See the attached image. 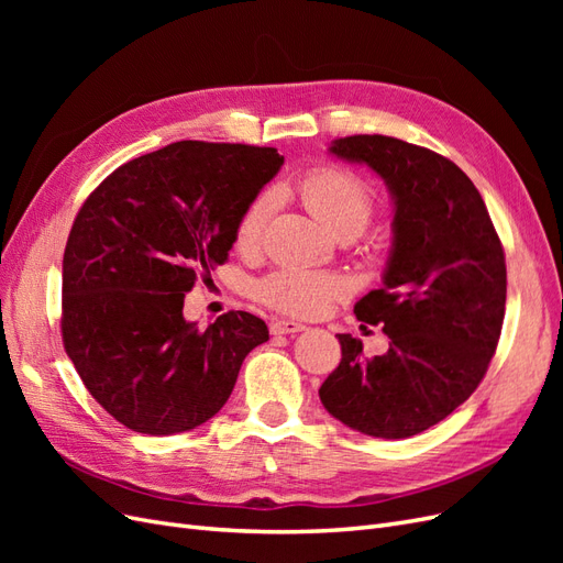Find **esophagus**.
Here are the masks:
<instances>
[{
    "instance_id": "obj_1",
    "label": "esophagus",
    "mask_w": 563,
    "mask_h": 563,
    "mask_svg": "<svg viewBox=\"0 0 563 563\" xmlns=\"http://www.w3.org/2000/svg\"><path fill=\"white\" fill-rule=\"evenodd\" d=\"M305 327L298 321H291V319H275L269 323V333L272 335H291V333H298L302 331Z\"/></svg>"
}]
</instances>
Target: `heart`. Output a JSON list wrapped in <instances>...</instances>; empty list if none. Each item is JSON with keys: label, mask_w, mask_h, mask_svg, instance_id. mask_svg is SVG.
<instances>
[{"label": "heart", "mask_w": 563, "mask_h": 563, "mask_svg": "<svg viewBox=\"0 0 563 563\" xmlns=\"http://www.w3.org/2000/svg\"><path fill=\"white\" fill-rule=\"evenodd\" d=\"M298 195L305 207L333 234L356 236L371 223L373 201L371 187L343 168L323 166L314 168L298 183ZM269 213V195H261L244 211L236 225L234 242L242 251H253L261 244L265 220ZM258 298L286 314L317 317L329 308L333 300L345 294V282L331 272L284 265L272 269L255 288Z\"/></svg>", "instance_id": "heart-1"}]
</instances>
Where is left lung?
Listing matches in <instances>:
<instances>
[{"label":"left lung","instance_id":"left-lung-1","mask_svg":"<svg viewBox=\"0 0 563 563\" xmlns=\"http://www.w3.org/2000/svg\"><path fill=\"white\" fill-rule=\"evenodd\" d=\"M333 157L364 164L391 197V249L383 286L354 305L383 323L389 350L362 356L338 333L343 360L319 399L347 428L380 439L420 434L482 383L505 317L503 244L474 183L446 157L391 135L331 141Z\"/></svg>","mask_w":563,"mask_h":563}]
</instances>
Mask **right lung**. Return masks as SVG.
<instances>
[{"label":"right lung","mask_w":563,"mask_h":563,"mask_svg":"<svg viewBox=\"0 0 563 563\" xmlns=\"http://www.w3.org/2000/svg\"><path fill=\"white\" fill-rule=\"evenodd\" d=\"M282 164L275 147L180 141L119 166L84 201L63 255V345L129 430L199 428L269 340L249 312L199 329L183 302L197 275L228 261L244 211Z\"/></svg>","instance_id":"obj_1"}]
</instances>
